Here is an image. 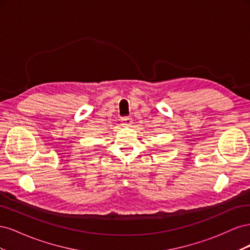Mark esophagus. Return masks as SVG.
<instances>
[{
    "mask_svg": "<svg viewBox=\"0 0 250 250\" xmlns=\"http://www.w3.org/2000/svg\"><path fill=\"white\" fill-rule=\"evenodd\" d=\"M121 122H122L123 126H130L131 125V119L129 117H123L121 119Z\"/></svg>",
    "mask_w": 250,
    "mask_h": 250,
    "instance_id": "obj_1",
    "label": "esophagus"
}]
</instances>
